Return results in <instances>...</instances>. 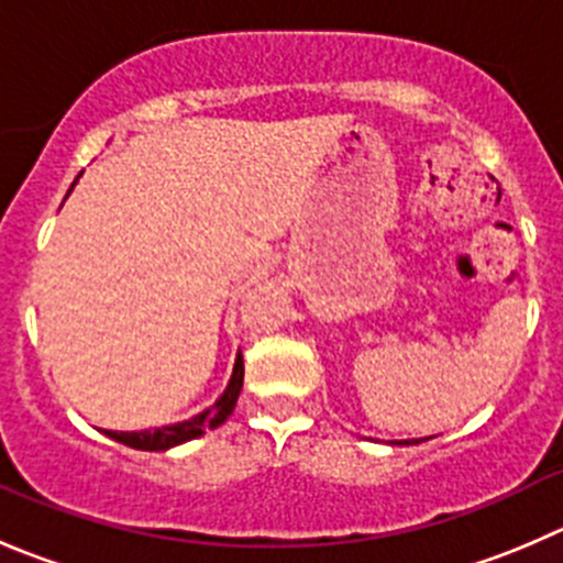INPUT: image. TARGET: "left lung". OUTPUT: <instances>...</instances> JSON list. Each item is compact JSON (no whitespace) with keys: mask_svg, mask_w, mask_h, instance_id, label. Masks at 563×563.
I'll return each instance as SVG.
<instances>
[{"mask_svg":"<svg viewBox=\"0 0 563 563\" xmlns=\"http://www.w3.org/2000/svg\"><path fill=\"white\" fill-rule=\"evenodd\" d=\"M426 439H428V437H426ZM406 445H409V442H406Z\"/></svg>","mask_w":563,"mask_h":563,"instance_id":"8db88e82","label":"left lung"}]
</instances>
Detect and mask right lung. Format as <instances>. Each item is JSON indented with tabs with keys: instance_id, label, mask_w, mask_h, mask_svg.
<instances>
[{
	"instance_id": "right-lung-1",
	"label": "right lung",
	"mask_w": 563,
	"mask_h": 563,
	"mask_svg": "<svg viewBox=\"0 0 563 563\" xmlns=\"http://www.w3.org/2000/svg\"><path fill=\"white\" fill-rule=\"evenodd\" d=\"M79 176L74 179V185L79 181ZM74 185H71V190H74ZM243 373H245L243 371V353L238 351V356H234L232 378H229V384H227V389L221 393V398H218L212 406H207L205 411L192 415L190 420L170 422V426H159V428H141V431H107L104 428L101 433L110 439H115V442H121V445L135 448V451H170V448H176V445H185V442L198 439L201 433L210 431V428H218L227 422V417L232 415L234 406H238L240 389H243Z\"/></svg>"
}]
</instances>
